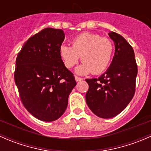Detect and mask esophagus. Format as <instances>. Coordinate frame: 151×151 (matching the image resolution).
I'll use <instances>...</instances> for the list:
<instances>
[{"mask_svg":"<svg viewBox=\"0 0 151 151\" xmlns=\"http://www.w3.org/2000/svg\"><path fill=\"white\" fill-rule=\"evenodd\" d=\"M83 79L81 78V77H77V76H75V80L77 82H79V81H81V80H83Z\"/></svg>","mask_w":151,"mask_h":151,"instance_id":"obj_1","label":"esophagus"}]
</instances>
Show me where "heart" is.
<instances>
[{
  "label": "heart",
  "mask_w": 151,
  "mask_h": 151,
  "mask_svg": "<svg viewBox=\"0 0 151 151\" xmlns=\"http://www.w3.org/2000/svg\"><path fill=\"white\" fill-rule=\"evenodd\" d=\"M71 44L72 47L62 44L59 47V55L66 68L75 66L81 56L83 63L75 69L77 74H99L108 68L114 52L110 39L85 32L76 36Z\"/></svg>",
  "instance_id": "heart-1"
}]
</instances>
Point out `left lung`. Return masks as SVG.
Segmentation results:
<instances>
[{
	"mask_svg": "<svg viewBox=\"0 0 151 151\" xmlns=\"http://www.w3.org/2000/svg\"><path fill=\"white\" fill-rule=\"evenodd\" d=\"M115 45L110 66L99 78L86 79L85 99L91 111L101 118L116 116L127 106L135 93L137 66L132 46L121 35L108 33Z\"/></svg>",
	"mask_w": 151,
	"mask_h": 151,
	"instance_id": "1",
	"label": "left lung"
}]
</instances>
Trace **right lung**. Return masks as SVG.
<instances>
[{"label": "right lung", "instance_id": "add662e5", "mask_svg": "<svg viewBox=\"0 0 151 151\" xmlns=\"http://www.w3.org/2000/svg\"><path fill=\"white\" fill-rule=\"evenodd\" d=\"M63 30L45 28L24 44L16 59L14 80L24 106L42 121L58 119L77 85L59 55Z\"/></svg>", "mask_w": 151, "mask_h": 151}]
</instances>
